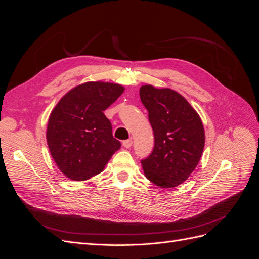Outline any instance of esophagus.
<instances>
[{
    "label": "esophagus",
    "instance_id": "1",
    "mask_svg": "<svg viewBox=\"0 0 259 259\" xmlns=\"http://www.w3.org/2000/svg\"><path fill=\"white\" fill-rule=\"evenodd\" d=\"M132 145H133V140L132 139H127V140H124L123 142V146L125 147V148H131L132 147Z\"/></svg>",
    "mask_w": 259,
    "mask_h": 259
}]
</instances>
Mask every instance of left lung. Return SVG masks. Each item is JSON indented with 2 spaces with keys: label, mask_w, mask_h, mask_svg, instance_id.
Here are the masks:
<instances>
[{
  "label": "left lung",
  "mask_w": 259,
  "mask_h": 259,
  "mask_svg": "<svg viewBox=\"0 0 259 259\" xmlns=\"http://www.w3.org/2000/svg\"><path fill=\"white\" fill-rule=\"evenodd\" d=\"M140 99L148 110L154 148L142 160L145 176L161 188H173L190 176L204 149L205 135L197 111L177 92L144 85Z\"/></svg>",
  "instance_id": "left-lung-1"
}]
</instances>
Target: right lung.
I'll use <instances>...</instances> for the list:
<instances>
[{"label": "right lung", "instance_id": "obj_1", "mask_svg": "<svg viewBox=\"0 0 259 259\" xmlns=\"http://www.w3.org/2000/svg\"><path fill=\"white\" fill-rule=\"evenodd\" d=\"M123 92L119 84L88 82L68 92L54 108L46 139L55 163L68 178L81 182L99 174L121 148L104 111Z\"/></svg>", "mask_w": 259, "mask_h": 259}]
</instances>
